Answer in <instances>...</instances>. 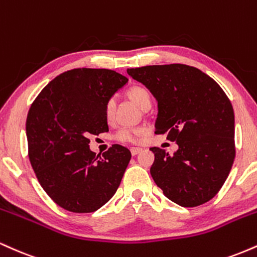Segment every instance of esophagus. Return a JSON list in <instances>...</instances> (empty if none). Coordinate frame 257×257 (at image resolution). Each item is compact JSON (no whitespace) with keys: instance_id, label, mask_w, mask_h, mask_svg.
<instances>
[{"instance_id":"1","label":"esophagus","mask_w":257,"mask_h":257,"mask_svg":"<svg viewBox=\"0 0 257 257\" xmlns=\"http://www.w3.org/2000/svg\"><path fill=\"white\" fill-rule=\"evenodd\" d=\"M141 151H143V149H140V147H132L131 149V152L133 156H137L138 153H140Z\"/></svg>"}]
</instances>
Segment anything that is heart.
Masks as SVG:
<instances>
[{"mask_svg":"<svg viewBox=\"0 0 257 257\" xmlns=\"http://www.w3.org/2000/svg\"><path fill=\"white\" fill-rule=\"evenodd\" d=\"M126 95H128V98L140 108H143L145 105H151V95H150V91L147 90L146 88L141 87V85H133V87H131L126 90ZM113 112L114 100L110 99L107 100V102L105 104L106 119L110 120L112 117H113ZM145 132V128H143V126H138V128L124 126V128H120L119 131L116 133L114 138H116V140L120 141V143H138Z\"/></svg>","mask_w":257,"mask_h":257,"instance_id":"heart-1","label":"heart"}]
</instances>
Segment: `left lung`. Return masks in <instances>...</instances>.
Masks as SVG:
<instances>
[{"label":"left lung","instance_id":"obj_1","mask_svg":"<svg viewBox=\"0 0 257 257\" xmlns=\"http://www.w3.org/2000/svg\"><path fill=\"white\" fill-rule=\"evenodd\" d=\"M157 100L156 134L167 133L179 150L159 147L150 173L164 196L192 208L209 202L225 184L234 161V112L213 78L184 64L128 69Z\"/></svg>","mask_w":257,"mask_h":257}]
</instances>
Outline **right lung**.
I'll use <instances>...</instances> for the list:
<instances>
[{"label": "right lung", "instance_id": "add662e5", "mask_svg": "<svg viewBox=\"0 0 257 257\" xmlns=\"http://www.w3.org/2000/svg\"><path fill=\"white\" fill-rule=\"evenodd\" d=\"M128 78L107 69H73L49 82L26 118L29 158L46 193L65 210L93 213L112 198L132 155L112 145L102 157L88 138L108 132L105 104Z\"/></svg>", "mask_w": 257, "mask_h": 257}]
</instances>
